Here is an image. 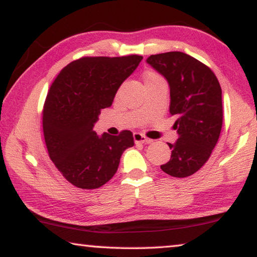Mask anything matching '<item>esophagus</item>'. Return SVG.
I'll list each match as a JSON object with an SVG mask.
<instances>
[{"label": "esophagus", "instance_id": "1", "mask_svg": "<svg viewBox=\"0 0 257 257\" xmlns=\"http://www.w3.org/2000/svg\"><path fill=\"white\" fill-rule=\"evenodd\" d=\"M133 139L136 144H149V142H151V140L147 139V138H146L144 134H141V133H134Z\"/></svg>", "mask_w": 257, "mask_h": 257}]
</instances>
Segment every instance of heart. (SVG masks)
<instances>
[{
    "label": "heart",
    "instance_id": "heart-1",
    "mask_svg": "<svg viewBox=\"0 0 257 257\" xmlns=\"http://www.w3.org/2000/svg\"><path fill=\"white\" fill-rule=\"evenodd\" d=\"M152 79H160V77L157 76V74L151 73V74H148L147 78H146V80H152Z\"/></svg>",
    "mask_w": 257,
    "mask_h": 257
}]
</instances>
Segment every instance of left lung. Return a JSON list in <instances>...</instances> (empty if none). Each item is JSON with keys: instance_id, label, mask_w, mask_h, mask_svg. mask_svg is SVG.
Here are the masks:
<instances>
[{"instance_id": "left-lung-1", "label": "left lung", "mask_w": 257, "mask_h": 257, "mask_svg": "<svg viewBox=\"0 0 257 257\" xmlns=\"http://www.w3.org/2000/svg\"><path fill=\"white\" fill-rule=\"evenodd\" d=\"M147 63L169 82L170 113L179 134L168 144L171 159L161 165L165 173L185 178L203 167L218 141L223 125L222 88L215 73L181 51L152 55Z\"/></svg>"}]
</instances>
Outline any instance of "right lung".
Segmentation results:
<instances>
[{
	"label": "right lung",
	"mask_w": 257,
	"mask_h": 257,
	"mask_svg": "<svg viewBox=\"0 0 257 257\" xmlns=\"http://www.w3.org/2000/svg\"><path fill=\"white\" fill-rule=\"evenodd\" d=\"M141 60L139 55L82 57L66 65L51 84L42 111L43 136L50 160L76 187L94 189L108 183L121 154L134 146L131 131L98 137L93 127Z\"/></svg>",
	"instance_id": "add662e5"
}]
</instances>
